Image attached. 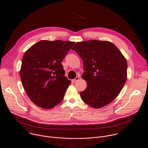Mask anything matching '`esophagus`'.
Masks as SVG:
<instances>
[{
    "label": "esophagus",
    "instance_id": "1",
    "mask_svg": "<svg viewBox=\"0 0 148 148\" xmlns=\"http://www.w3.org/2000/svg\"><path fill=\"white\" fill-rule=\"evenodd\" d=\"M79 77H76L75 79H73V82H76V81H77L79 79Z\"/></svg>",
    "mask_w": 148,
    "mask_h": 148
}]
</instances>
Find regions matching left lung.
I'll return each instance as SVG.
<instances>
[{
	"instance_id": "1",
	"label": "left lung",
	"mask_w": 148,
	"mask_h": 148,
	"mask_svg": "<svg viewBox=\"0 0 148 148\" xmlns=\"http://www.w3.org/2000/svg\"><path fill=\"white\" fill-rule=\"evenodd\" d=\"M82 59L86 81L80 92L82 100L99 109L114 101L123 89L127 75V63L119 49L112 42L90 40L77 42L73 47Z\"/></svg>"
}]
</instances>
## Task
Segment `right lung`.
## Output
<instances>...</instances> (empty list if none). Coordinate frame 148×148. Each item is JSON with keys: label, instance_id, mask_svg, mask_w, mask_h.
Segmentation results:
<instances>
[{"label": "right lung", "instance_id": "right-lung-1", "mask_svg": "<svg viewBox=\"0 0 148 148\" xmlns=\"http://www.w3.org/2000/svg\"><path fill=\"white\" fill-rule=\"evenodd\" d=\"M74 43L43 40L25 52L20 78L30 100L38 106L52 109L63 99L71 81L64 76L62 62Z\"/></svg>", "mask_w": 148, "mask_h": 148}]
</instances>
